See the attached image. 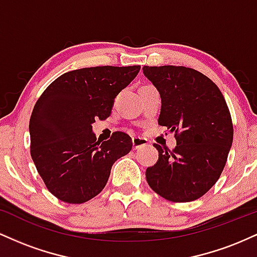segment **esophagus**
<instances>
[{
    "mask_svg": "<svg viewBox=\"0 0 257 257\" xmlns=\"http://www.w3.org/2000/svg\"><path fill=\"white\" fill-rule=\"evenodd\" d=\"M132 143H133V149H134V150H139V149H141V147L147 146V144H149V141H147L146 139H144V138L135 137V138L132 139Z\"/></svg>",
    "mask_w": 257,
    "mask_h": 257,
    "instance_id": "esophagus-1",
    "label": "esophagus"
}]
</instances>
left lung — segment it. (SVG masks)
<instances>
[{
  "label": "left lung",
  "mask_w": 257,
  "mask_h": 257,
  "mask_svg": "<svg viewBox=\"0 0 257 257\" xmlns=\"http://www.w3.org/2000/svg\"><path fill=\"white\" fill-rule=\"evenodd\" d=\"M144 75L161 94L158 124L175 132L173 151L158 150V161L146 169L150 187L170 202L200 198L225 168L233 141L231 113L217 85L185 66H144Z\"/></svg>",
  "instance_id": "8db88e82"
}]
</instances>
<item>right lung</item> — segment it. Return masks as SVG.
Wrapping results in <instances>:
<instances>
[{"label":"right lung","instance_id":"obj_1","mask_svg":"<svg viewBox=\"0 0 257 257\" xmlns=\"http://www.w3.org/2000/svg\"><path fill=\"white\" fill-rule=\"evenodd\" d=\"M135 66H95L73 70L47 87L29 124L30 152L53 196L81 204L104 190L117 159L131 152L132 138L114 132L96 140L95 119L111 114L114 98L137 77Z\"/></svg>","mask_w":257,"mask_h":257}]
</instances>
